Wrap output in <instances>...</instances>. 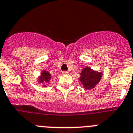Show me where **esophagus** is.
<instances>
[{
    "label": "esophagus",
    "mask_w": 133,
    "mask_h": 133,
    "mask_svg": "<svg viewBox=\"0 0 133 133\" xmlns=\"http://www.w3.org/2000/svg\"><path fill=\"white\" fill-rule=\"evenodd\" d=\"M62 74L64 75H65V74H69V72H68V71H63V72H62Z\"/></svg>",
    "instance_id": "1"
}]
</instances>
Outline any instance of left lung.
<instances>
[{"instance_id": "obj_1", "label": "left lung", "mask_w": 133, "mask_h": 133, "mask_svg": "<svg viewBox=\"0 0 133 133\" xmlns=\"http://www.w3.org/2000/svg\"><path fill=\"white\" fill-rule=\"evenodd\" d=\"M102 72L92 70L89 67L84 68L80 74L79 78L84 88L86 90L94 88L97 84L100 81L102 78Z\"/></svg>"}]
</instances>
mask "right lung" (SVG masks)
Masks as SVG:
<instances>
[{"label":"right lung","instance_id":"obj_1","mask_svg":"<svg viewBox=\"0 0 133 133\" xmlns=\"http://www.w3.org/2000/svg\"><path fill=\"white\" fill-rule=\"evenodd\" d=\"M51 78V76L49 72H47V71H43L41 74V76L39 78V82L49 83ZM43 86H45V85H43Z\"/></svg>","mask_w":133,"mask_h":133}]
</instances>
